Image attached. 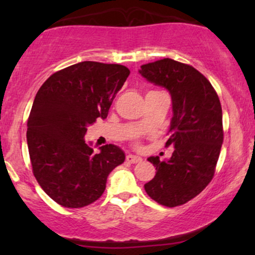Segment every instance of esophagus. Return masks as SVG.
I'll use <instances>...</instances> for the list:
<instances>
[{
	"label": "esophagus",
	"mask_w": 255,
	"mask_h": 255,
	"mask_svg": "<svg viewBox=\"0 0 255 255\" xmlns=\"http://www.w3.org/2000/svg\"><path fill=\"white\" fill-rule=\"evenodd\" d=\"M126 159H127V162L131 163V164H134V163H140L142 160L141 157L139 156H134V154H128L127 157H126Z\"/></svg>",
	"instance_id": "1"
}]
</instances>
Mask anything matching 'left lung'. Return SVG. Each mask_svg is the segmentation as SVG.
Returning <instances> with one entry per match:
<instances>
[{"instance_id": "8db88e82", "label": "left lung", "mask_w": 255, "mask_h": 255, "mask_svg": "<svg viewBox=\"0 0 255 255\" xmlns=\"http://www.w3.org/2000/svg\"><path fill=\"white\" fill-rule=\"evenodd\" d=\"M140 74L169 91L172 118L166 146H174L170 159L148 157L156 175L145 183L148 197L168 207L186 204L211 182L223 144L219 98L206 78L171 58L142 64Z\"/></svg>"}]
</instances>
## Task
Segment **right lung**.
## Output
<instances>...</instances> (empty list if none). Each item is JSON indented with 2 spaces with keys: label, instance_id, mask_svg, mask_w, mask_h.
<instances>
[{
  "label": "right lung",
  "instance_id": "obj_1",
  "mask_svg": "<svg viewBox=\"0 0 255 255\" xmlns=\"http://www.w3.org/2000/svg\"><path fill=\"white\" fill-rule=\"evenodd\" d=\"M129 73L121 64L84 61L54 73L38 90L27 121L28 153L39 186L61 206L95 203L110 172L125 162V152L113 144L95 153L85 134L98 118L107 119Z\"/></svg>",
  "mask_w": 255,
  "mask_h": 255
}]
</instances>
